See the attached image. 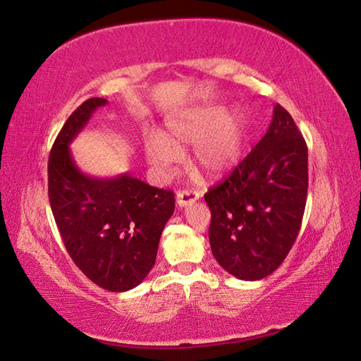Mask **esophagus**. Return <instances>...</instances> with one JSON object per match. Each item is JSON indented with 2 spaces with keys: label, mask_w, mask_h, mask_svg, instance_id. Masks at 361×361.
<instances>
[{
  "label": "esophagus",
  "mask_w": 361,
  "mask_h": 361,
  "mask_svg": "<svg viewBox=\"0 0 361 361\" xmlns=\"http://www.w3.org/2000/svg\"><path fill=\"white\" fill-rule=\"evenodd\" d=\"M201 197V193L193 188H182L178 191L176 195V202H178L179 207H185L188 204H193L195 201Z\"/></svg>",
  "instance_id": "1"
}]
</instances>
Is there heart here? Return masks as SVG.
Here are the masks:
<instances>
[{"label": "heart", "instance_id": "obj_1", "mask_svg": "<svg viewBox=\"0 0 361 361\" xmlns=\"http://www.w3.org/2000/svg\"><path fill=\"white\" fill-rule=\"evenodd\" d=\"M248 137L243 109L205 103L170 117L164 133H149L145 151L154 170L165 176L182 157V147L195 145L193 162L208 178L230 171L241 160Z\"/></svg>", "mask_w": 361, "mask_h": 361}]
</instances>
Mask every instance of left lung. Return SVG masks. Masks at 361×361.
<instances>
[{"mask_svg":"<svg viewBox=\"0 0 361 361\" xmlns=\"http://www.w3.org/2000/svg\"><path fill=\"white\" fill-rule=\"evenodd\" d=\"M307 145L279 105L266 135L228 178L204 195L216 261L244 281L281 266L301 228L307 199Z\"/></svg>","mask_w":361,"mask_h":361,"instance_id":"1","label":"left lung"}]
</instances>
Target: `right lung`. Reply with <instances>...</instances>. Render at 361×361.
<instances>
[{"mask_svg":"<svg viewBox=\"0 0 361 361\" xmlns=\"http://www.w3.org/2000/svg\"><path fill=\"white\" fill-rule=\"evenodd\" d=\"M106 102L87 99L63 125L47 164V193L75 266L102 289L125 292L153 269L160 235L174 212V193L130 174L99 179L78 170L69 143Z\"/></svg>","mask_w":361,"mask_h":361,"instance_id":"1","label":"right lung"}]
</instances>
